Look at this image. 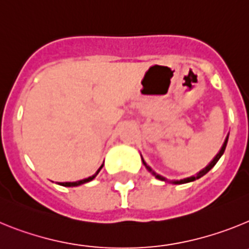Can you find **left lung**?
<instances>
[{
  "label": "left lung",
  "mask_w": 249,
  "mask_h": 249,
  "mask_svg": "<svg viewBox=\"0 0 249 249\" xmlns=\"http://www.w3.org/2000/svg\"><path fill=\"white\" fill-rule=\"evenodd\" d=\"M227 141H228V136H227V138H226V141H224V143H223V146H222L221 151L218 152V155L215 156V157L213 158V160H212V162H211V163L208 164V166H207L206 168H203V169H202V171H201V172L198 173V175H197V176H193V177H190V178H186V179H182V181H175V182H173V183H184V182H191V181H195V179H198V178H201L202 176H204V175H206V173L208 172V171H210V169L212 168V167L214 166V164L217 163V162H218V160H219V158H221V156L223 155L224 149H226V146H227ZM142 162H143L144 167H146V168L148 169V172H149V173H152V175L155 176L156 178H158V179H160V181H167V179H166V178H164V177H162V176H160V175H157V173H155V172H153V171H152V169L149 168L148 166H147V164H146V162H144V160H143V158H142ZM167 182H168V181H167Z\"/></svg>",
  "instance_id": "obj_1"
}]
</instances>
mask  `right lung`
<instances>
[{
	"instance_id": "1",
	"label": "right lung",
	"mask_w": 249,
	"mask_h": 249,
	"mask_svg": "<svg viewBox=\"0 0 249 249\" xmlns=\"http://www.w3.org/2000/svg\"><path fill=\"white\" fill-rule=\"evenodd\" d=\"M102 167H103V164H102V166L100 167V169H98L97 172L94 173L93 176H91V177H89V178H85V179H81V181H77V182H65V183H59V184H61V186H65V187H76V186H80V184L87 183V182L92 181V179H93V178L96 177V176L98 175V172H100V171H101V168H102Z\"/></svg>"
}]
</instances>
